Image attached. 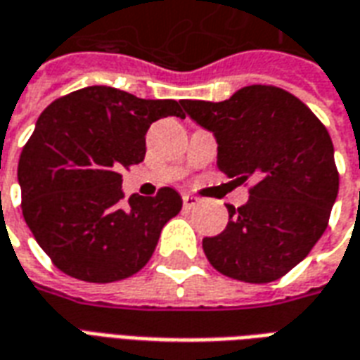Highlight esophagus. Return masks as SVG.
Returning <instances> with one entry per match:
<instances>
[{
	"mask_svg": "<svg viewBox=\"0 0 360 360\" xmlns=\"http://www.w3.org/2000/svg\"><path fill=\"white\" fill-rule=\"evenodd\" d=\"M200 202V200H198V198H196V196H193V195H183V206H185V208H195L196 204Z\"/></svg>",
	"mask_w": 360,
	"mask_h": 360,
	"instance_id": "obj_1",
	"label": "esophagus"
}]
</instances>
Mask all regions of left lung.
Listing matches in <instances>:
<instances>
[{
    "label": "left lung",
    "mask_w": 360,
    "mask_h": 360,
    "mask_svg": "<svg viewBox=\"0 0 360 360\" xmlns=\"http://www.w3.org/2000/svg\"><path fill=\"white\" fill-rule=\"evenodd\" d=\"M183 108L218 141V167L239 183L255 179L241 208L204 237L210 264L247 283L276 281L309 255L330 221L340 188L333 144L309 105L278 86L250 84L224 102Z\"/></svg>",
    "instance_id": "obj_1"
}]
</instances>
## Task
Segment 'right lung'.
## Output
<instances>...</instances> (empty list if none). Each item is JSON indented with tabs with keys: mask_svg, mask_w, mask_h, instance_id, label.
I'll return each mask as SVG.
<instances>
[{
	"mask_svg": "<svg viewBox=\"0 0 360 360\" xmlns=\"http://www.w3.org/2000/svg\"><path fill=\"white\" fill-rule=\"evenodd\" d=\"M181 102L142 100L111 86H86L40 113L19 158L22 216L56 268L90 283L119 281L146 266L162 227L183 200L156 196L119 200L121 169L141 164L146 131L162 117H185Z\"/></svg>",
	"mask_w": 360,
	"mask_h": 360,
	"instance_id": "obj_1",
	"label": "right lung"
}]
</instances>
